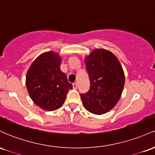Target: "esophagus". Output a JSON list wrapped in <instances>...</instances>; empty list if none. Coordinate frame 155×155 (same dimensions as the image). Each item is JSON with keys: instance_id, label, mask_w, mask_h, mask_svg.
<instances>
[{"instance_id": "34e87169", "label": "esophagus", "mask_w": 155, "mask_h": 155, "mask_svg": "<svg viewBox=\"0 0 155 155\" xmlns=\"http://www.w3.org/2000/svg\"><path fill=\"white\" fill-rule=\"evenodd\" d=\"M73 88H74V90H76V89H77V84H76V83H74V84H73Z\"/></svg>"}]
</instances>
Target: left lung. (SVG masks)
Returning <instances> with one entry per match:
<instances>
[{
  "mask_svg": "<svg viewBox=\"0 0 155 155\" xmlns=\"http://www.w3.org/2000/svg\"><path fill=\"white\" fill-rule=\"evenodd\" d=\"M90 81V90L81 94L84 107L101 115L116 106L124 85V74L119 60L111 51L95 49L84 58Z\"/></svg>",
  "mask_w": 155,
  "mask_h": 155,
  "instance_id": "8db88e82",
  "label": "left lung"
}]
</instances>
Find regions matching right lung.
<instances>
[{"label": "right lung", "mask_w": 155, "mask_h": 155, "mask_svg": "<svg viewBox=\"0 0 155 155\" xmlns=\"http://www.w3.org/2000/svg\"><path fill=\"white\" fill-rule=\"evenodd\" d=\"M62 58L58 53L46 51L35 58L26 75V87L35 104L45 111L63 106L69 90L73 88L60 70Z\"/></svg>", "instance_id": "add662e5"}]
</instances>
